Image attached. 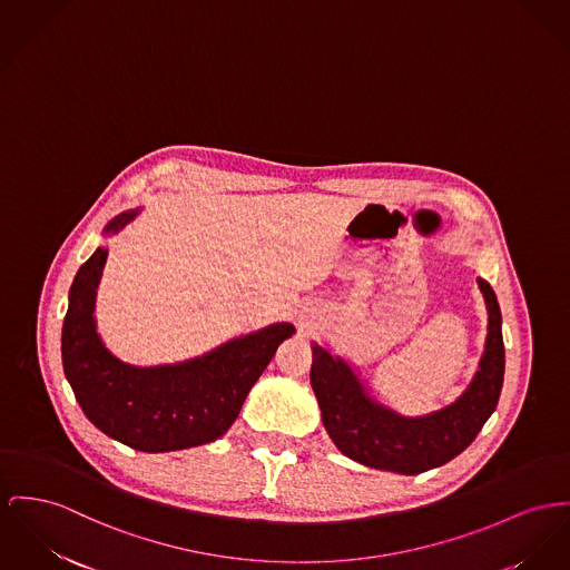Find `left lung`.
<instances>
[{
    "label": "left lung",
    "mask_w": 570,
    "mask_h": 570,
    "mask_svg": "<svg viewBox=\"0 0 570 570\" xmlns=\"http://www.w3.org/2000/svg\"><path fill=\"white\" fill-rule=\"evenodd\" d=\"M478 283L489 308L480 370L460 400L428 417H402L380 406L342 358L313 343L311 386L324 428L342 454L365 466L415 475L450 462L473 443L497 409L505 367L499 303L487 281Z\"/></svg>",
    "instance_id": "obj_1"
}]
</instances>
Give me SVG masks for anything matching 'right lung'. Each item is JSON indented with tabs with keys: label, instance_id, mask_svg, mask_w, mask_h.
<instances>
[{
	"label": "right lung",
	"instance_id": "1",
	"mask_svg": "<svg viewBox=\"0 0 570 570\" xmlns=\"http://www.w3.org/2000/svg\"><path fill=\"white\" fill-rule=\"evenodd\" d=\"M138 212L115 218L118 230ZM108 250L79 267L62 326V365L83 415L104 434L140 450L173 452L212 443L237 419L242 404L296 328L287 322L228 342L188 363L131 367L112 356L95 331V292Z\"/></svg>",
	"mask_w": 570,
	"mask_h": 570
}]
</instances>
